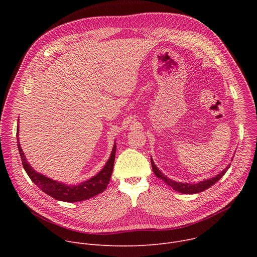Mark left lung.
Instances as JSON below:
<instances>
[{
	"label": "left lung",
	"mask_w": 257,
	"mask_h": 257,
	"mask_svg": "<svg viewBox=\"0 0 257 257\" xmlns=\"http://www.w3.org/2000/svg\"><path fill=\"white\" fill-rule=\"evenodd\" d=\"M151 162H152V167H153V170H154V173L155 175L162 179L167 185H169L170 187H172L174 190L178 191V192H181V193H184V194H194V193H199V192H202L204 190H206L207 188L211 187L214 183H216L219 179H221L225 174L226 172L229 170L231 164H229L222 172H219L217 175H215L214 177L212 178H209L207 180H203V181H200L198 183H196V184H190V183H181V182H176L172 179H170L169 177H167L165 174H163L159 169L158 167L155 165L154 163V160L153 158H151Z\"/></svg>",
	"instance_id": "1"
}]
</instances>
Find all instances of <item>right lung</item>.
Instances as JSON below:
<instances>
[{
    "instance_id": "right-lung-1",
    "label": "right lung",
    "mask_w": 257,
    "mask_h": 257,
    "mask_svg": "<svg viewBox=\"0 0 257 257\" xmlns=\"http://www.w3.org/2000/svg\"><path fill=\"white\" fill-rule=\"evenodd\" d=\"M18 131L19 129H17V137ZM17 146L23 168L27 173L28 177L41 190H43L45 193H47L48 195L52 196L57 200L65 202H78L89 199L105 190L113 173L116 156V143H114L111 157H109V159L107 160L104 167L100 170V172H98L95 176L88 179L87 181L80 183L78 185H67L64 184V183L50 179L41 173H38L28 164L23 154V151L21 150L19 138H17Z\"/></svg>"
}]
</instances>
